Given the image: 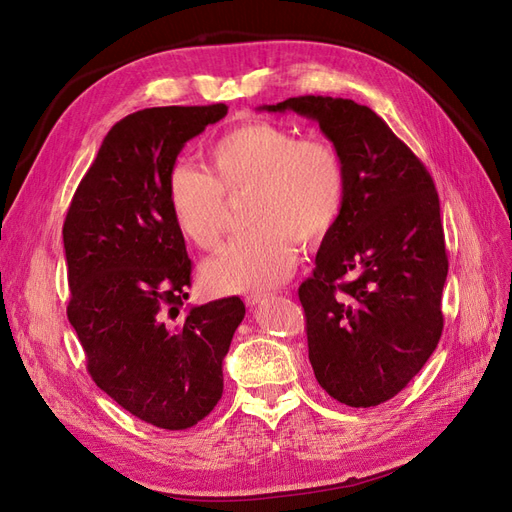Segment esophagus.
Returning <instances> with one entry per match:
<instances>
[{
  "label": "esophagus",
  "mask_w": 512,
  "mask_h": 512,
  "mask_svg": "<svg viewBox=\"0 0 512 512\" xmlns=\"http://www.w3.org/2000/svg\"><path fill=\"white\" fill-rule=\"evenodd\" d=\"M267 299V294H262V292H254V294H247L245 297V303L250 305V307H254V305H258V303H262Z\"/></svg>",
  "instance_id": "1"
}]
</instances>
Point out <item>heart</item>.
<instances>
[{
	"mask_svg": "<svg viewBox=\"0 0 512 512\" xmlns=\"http://www.w3.org/2000/svg\"><path fill=\"white\" fill-rule=\"evenodd\" d=\"M207 164V173L183 162L168 173L166 203L179 235L215 250L228 224L226 196L245 192V222L252 226L200 271L209 292L280 286L297 262L294 239L314 247L342 215L346 168L320 138H299L273 121H245L209 147Z\"/></svg>",
	"mask_w": 512,
	"mask_h": 512,
	"instance_id": "heart-1",
	"label": "heart"
}]
</instances>
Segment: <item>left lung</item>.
I'll return each mask as SVG.
<instances>
[{
	"label": "left lung",
	"instance_id": "obj_1",
	"mask_svg": "<svg viewBox=\"0 0 512 512\" xmlns=\"http://www.w3.org/2000/svg\"><path fill=\"white\" fill-rule=\"evenodd\" d=\"M260 108L318 121L342 156L344 209L299 286L309 363L342 404H384L423 369L444 327L448 258L436 185L369 106L299 96Z\"/></svg>",
	"mask_w": 512,
	"mask_h": 512
}]
</instances>
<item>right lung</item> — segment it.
Masks as SVG:
<instances>
[{
  "mask_svg": "<svg viewBox=\"0 0 512 512\" xmlns=\"http://www.w3.org/2000/svg\"><path fill=\"white\" fill-rule=\"evenodd\" d=\"M226 104L156 106L117 121L64 222L68 320L100 389L141 421L188 429L215 408L222 363L245 316L239 297L194 305L192 260L170 218L166 179L179 151Z\"/></svg>",
  "mask_w": 512,
  "mask_h": 512,
  "instance_id": "add662e5",
  "label": "right lung"
}]
</instances>
